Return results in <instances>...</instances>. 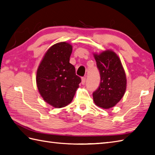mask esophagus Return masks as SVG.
<instances>
[{"label": "esophagus", "mask_w": 155, "mask_h": 155, "mask_svg": "<svg viewBox=\"0 0 155 155\" xmlns=\"http://www.w3.org/2000/svg\"><path fill=\"white\" fill-rule=\"evenodd\" d=\"M85 82H86V78L85 77H83L82 78V81H81V83L84 84L85 83Z\"/></svg>", "instance_id": "34e87169"}]
</instances>
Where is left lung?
<instances>
[{"label":"left lung","instance_id":"left-lung-1","mask_svg":"<svg viewBox=\"0 0 155 155\" xmlns=\"http://www.w3.org/2000/svg\"><path fill=\"white\" fill-rule=\"evenodd\" d=\"M94 57L100 72L101 83L93 92V101L98 107L108 109L115 106L124 96L126 74L119 58L113 51L94 54Z\"/></svg>","mask_w":155,"mask_h":155}]
</instances>
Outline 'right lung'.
<instances>
[{
  "label": "right lung",
  "mask_w": 155,
  "mask_h": 155,
  "mask_svg": "<svg viewBox=\"0 0 155 155\" xmlns=\"http://www.w3.org/2000/svg\"><path fill=\"white\" fill-rule=\"evenodd\" d=\"M72 51V46L65 42L52 45L37 72L39 93L45 101L55 108L71 103L81 82L74 67L69 62Z\"/></svg>",
  "instance_id": "1"
}]
</instances>
